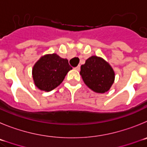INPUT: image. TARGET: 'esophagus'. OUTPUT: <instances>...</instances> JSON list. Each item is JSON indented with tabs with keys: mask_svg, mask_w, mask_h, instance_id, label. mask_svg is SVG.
Masks as SVG:
<instances>
[{
	"mask_svg": "<svg viewBox=\"0 0 147 147\" xmlns=\"http://www.w3.org/2000/svg\"><path fill=\"white\" fill-rule=\"evenodd\" d=\"M80 66H78V67H75V69H76V70H78V71H79V70H80Z\"/></svg>",
	"mask_w": 147,
	"mask_h": 147,
	"instance_id": "34e87169",
	"label": "esophagus"
}]
</instances>
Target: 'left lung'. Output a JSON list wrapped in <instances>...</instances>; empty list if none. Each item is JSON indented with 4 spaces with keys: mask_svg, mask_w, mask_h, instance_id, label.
Masks as SVG:
<instances>
[{
    "mask_svg": "<svg viewBox=\"0 0 147 147\" xmlns=\"http://www.w3.org/2000/svg\"><path fill=\"white\" fill-rule=\"evenodd\" d=\"M80 75L83 82L96 93H105L115 80V72L111 66L102 58L92 55L80 67Z\"/></svg>",
    "mask_w": 147,
    "mask_h": 147,
    "instance_id": "1",
    "label": "left lung"
}]
</instances>
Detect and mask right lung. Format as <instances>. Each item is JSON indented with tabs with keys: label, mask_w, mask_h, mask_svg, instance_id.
<instances>
[{
	"label": "right lung",
	"mask_w": 147,
	"mask_h": 147,
	"mask_svg": "<svg viewBox=\"0 0 147 147\" xmlns=\"http://www.w3.org/2000/svg\"><path fill=\"white\" fill-rule=\"evenodd\" d=\"M72 69L67 59H62L56 53L42 55L33 67L34 84L41 91H52L60 85Z\"/></svg>",
	"instance_id": "add662e5"
}]
</instances>
